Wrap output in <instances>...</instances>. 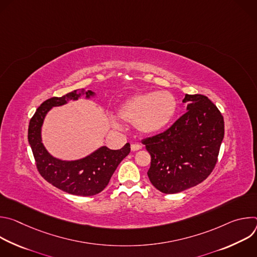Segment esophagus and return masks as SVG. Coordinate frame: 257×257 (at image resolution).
<instances>
[{
    "label": "esophagus",
    "instance_id": "obj_1",
    "mask_svg": "<svg viewBox=\"0 0 257 257\" xmlns=\"http://www.w3.org/2000/svg\"><path fill=\"white\" fill-rule=\"evenodd\" d=\"M142 149V145L140 144H137V143H132L131 144V151L132 152H136V151H139Z\"/></svg>",
    "mask_w": 257,
    "mask_h": 257
}]
</instances>
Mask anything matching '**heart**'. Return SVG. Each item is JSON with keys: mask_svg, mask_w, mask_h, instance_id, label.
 Returning <instances> with one entry per match:
<instances>
[{"mask_svg": "<svg viewBox=\"0 0 257 257\" xmlns=\"http://www.w3.org/2000/svg\"><path fill=\"white\" fill-rule=\"evenodd\" d=\"M177 111V99L169 91H146L132 95L118 109L119 118L138 131L153 134L165 128Z\"/></svg>", "mask_w": 257, "mask_h": 257, "instance_id": "1", "label": "heart"}]
</instances>
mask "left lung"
<instances>
[{
    "label": "left lung",
    "mask_w": 257,
    "mask_h": 257,
    "mask_svg": "<svg viewBox=\"0 0 257 257\" xmlns=\"http://www.w3.org/2000/svg\"><path fill=\"white\" fill-rule=\"evenodd\" d=\"M187 112L169 129L145 138L152 157L148 176L161 192L174 194L204 181L217 162L225 134L224 118L202 94H186Z\"/></svg>",
    "instance_id": "obj_1"
}]
</instances>
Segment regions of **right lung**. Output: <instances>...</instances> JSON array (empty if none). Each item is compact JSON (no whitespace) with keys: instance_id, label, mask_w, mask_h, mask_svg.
Returning <instances> with one entry per match:
<instances>
[{"instance_id":"obj_1","label":"right lung","mask_w":257,"mask_h":257,"mask_svg":"<svg viewBox=\"0 0 257 257\" xmlns=\"http://www.w3.org/2000/svg\"><path fill=\"white\" fill-rule=\"evenodd\" d=\"M82 94L89 98L91 90L77 89L61 97H51L36 109L28 126V142L42 177L60 190L78 196H92L102 191L119 164L130 153V144L113 151L106 146L77 161H62L52 157L42 142V126L47 113L53 106L63 105L68 100L78 99Z\"/></svg>"}]
</instances>
